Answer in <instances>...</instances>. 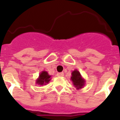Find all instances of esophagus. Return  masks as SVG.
Masks as SVG:
<instances>
[{
	"instance_id": "1",
	"label": "esophagus",
	"mask_w": 120,
	"mask_h": 120,
	"mask_svg": "<svg viewBox=\"0 0 120 120\" xmlns=\"http://www.w3.org/2000/svg\"><path fill=\"white\" fill-rule=\"evenodd\" d=\"M56 75H57V76H58V77H64V72H60V73H57Z\"/></svg>"
}]
</instances>
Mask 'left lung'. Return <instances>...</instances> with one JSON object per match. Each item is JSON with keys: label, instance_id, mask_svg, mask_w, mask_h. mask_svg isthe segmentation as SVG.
I'll return each mask as SVG.
<instances>
[{"label": "left lung", "instance_id": "obj_1", "mask_svg": "<svg viewBox=\"0 0 120 120\" xmlns=\"http://www.w3.org/2000/svg\"><path fill=\"white\" fill-rule=\"evenodd\" d=\"M71 80L73 82V85L77 88V89L82 88L85 82V80L81 76L80 72L77 70L71 72Z\"/></svg>", "mask_w": 120, "mask_h": 120}]
</instances>
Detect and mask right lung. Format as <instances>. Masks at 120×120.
Here are the masks:
<instances>
[{"label":"right lung","mask_w":120,"mask_h":120,"mask_svg":"<svg viewBox=\"0 0 120 120\" xmlns=\"http://www.w3.org/2000/svg\"><path fill=\"white\" fill-rule=\"evenodd\" d=\"M50 77L51 76L49 75V73H48L47 71H42L40 73L38 79H37V80H36V83L40 85H46L51 80Z\"/></svg>","instance_id":"1"}]
</instances>
